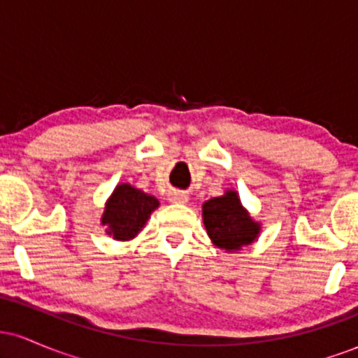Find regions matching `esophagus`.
Returning <instances> with one entry per match:
<instances>
[{"mask_svg": "<svg viewBox=\"0 0 358 358\" xmlns=\"http://www.w3.org/2000/svg\"><path fill=\"white\" fill-rule=\"evenodd\" d=\"M168 199H170L171 203H187L188 202V195L182 192H171L170 195H168Z\"/></svg>", "mask_w": 358, "mask_h": 358, "instance_id": "34e87169", "label": "esophagus"}]
</instances>
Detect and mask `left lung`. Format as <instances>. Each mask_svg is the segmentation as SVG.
Instances as JSON below:
<instances>
[{
	"instance_id": "1",
	"label": "left lung",
	"mask_w": 358,
	"mask_h": 358,
	"mask_svg": "<svg viewBox=\"0 0 358 358\" xmlns=\"http://www.w3.org/2000/svg\"><path fill=\"white\" fill-rule=\"evenodd\" d=\"M205 231L213 245L225 252H237L252 244L261 234V222L250 217L236 190H225L202 205Z\"/></svg>"
}]
</instances>
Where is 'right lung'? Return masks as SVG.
<instances>
[{
  "label": "right lung",
  "mask_w": 358,
  "mask_h": 358,
  "mask_svg": "<svg viewBox=\"0 0 358 358\" xmlns=\"http://www.w3.org/2000/svg\"><path fill=\"white\" fill-rule=\"evenodd\" d=\"M158 207L159 202L156 196L131 183H119L106 200L101 224L114 241H133Z\"/></svg>",
  "instance_id": "add662e5"
}]
</instances>
